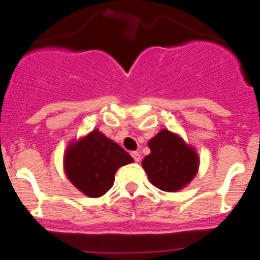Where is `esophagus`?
Masks as SVG:
<instances>
[{
  "instance_id": "34e87169",
  "label": "esophagus",
  "mask_w": 260,
  "mask_h": 260,
  "mask_svg": "<svg viewBox=\"0 0 260 260\" xmlns=\"http://www.w3.org/2000/svg\"><path fill=\"white\" fill-rule=\"evenodd\" d=\"M132 156H133V158H134V160L137 162L141 161V153H139V152H137V151H133Z\"/></svg>"
}]
</instances>
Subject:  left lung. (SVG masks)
Instances as JSON below:
<instances>
[{
    "mask_svg": "<svg viewBox=\"0 0 260 260\" xmlns=\"http://www.w3.org/2000/svg\"><path fill=\"white\" fill-rule=\"evenodd\" d=\"M151 153L142 161L148 180L162 191L185 187L198 172L199 157L192 147L169 130H161L148 142Z\"/></svg>",
    "mask_w": 260,
    "mask_h": 260,
    "instance_id": "left-lung-1",
    "label": "left lung"
}]
</instances>
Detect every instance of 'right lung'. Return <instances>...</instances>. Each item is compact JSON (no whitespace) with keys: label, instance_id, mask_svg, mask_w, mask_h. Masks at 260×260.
Segmentation results:
<instances>
[{"label":"right lung","instance_id":"right-lung-1","mask_svg":"<svg viewBox=\"0 0 260 260\" xmlns=\"http://www.w3.org/2000/svg\"><path fill=\"white\" fill-rule=\"evenodd\" d=\"M134 158L122 147L93 130L66 148L63 165L70 182L89 198L104 195L113 186L114 174Z\"/></svg>","mask_w":260,"mask_h":260}]
</instances>
